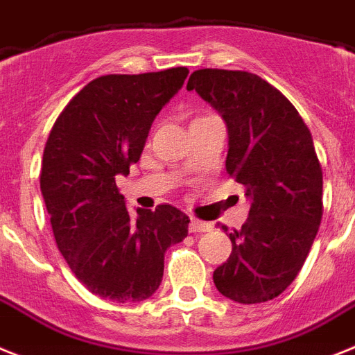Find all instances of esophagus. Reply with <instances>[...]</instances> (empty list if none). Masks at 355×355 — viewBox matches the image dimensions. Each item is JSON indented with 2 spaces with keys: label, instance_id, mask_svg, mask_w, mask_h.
<instances>
[{
  "label": "esophagus",
  "instance_id": "obj_1",
  "mask_svg": "<svg viewBox=\"0 0 355 355\" xmlns=\"http://www.w3.org/2000/svg\"><path fill=\"white\" fill-rule=\"evenodd\" d=\"M214 228L211 223H205L199 219H190V232L192 233H201V232H210Z\"/></svg>",
  "mask_w": 355,
  "mask_h": 355
}]
</instances>
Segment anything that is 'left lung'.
I'll list each match as a JSON object with an SVG mask.
<instances>
[{"label":"left lung","instance_id":"8db88e82","mask_svg":"<svg viewBox=\"0 0 355 355\" xmlns=\"http://www.w3.org/2000/svg\"><path fill=\"white\" fill-rule=\"evenodd\" d=\"M187 89L223 116L226 171L251 202L246 223L228 233L232 255L214 271L215 287L239 304L277 298L304 266L322 223L323 174L311 131L295 105L259 75L198 69Z\"/></svg>","mask_w":355,"mask_h":355}]
</instances>
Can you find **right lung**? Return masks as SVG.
Returning a JSON list of instances; mask_svg holds the SVG:
<instances>
[{"instance_id":"add662e5","label":"right lung","mask_w":355,"mask_h":355,"mask_svg":"<svg viewBox=\"0 0 355 355\" xmlns=\"http://www.w3.org/2000/svg\"><path fill=\"white\" fill-rule=\"evenodd\" d=\"M187 68L104 75L69 100L48 136L41 192L57 248L84 286L125 304L153 296L165 251L189 235L190 219L171 205L136 208L116 178L140 159L154 118L183 87Z\"/></svg>"}]
</instances>
